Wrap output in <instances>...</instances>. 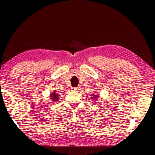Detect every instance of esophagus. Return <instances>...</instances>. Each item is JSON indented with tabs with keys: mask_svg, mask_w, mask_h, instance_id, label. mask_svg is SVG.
<instances>
[{
	"mask_svg": "<svg viewBox=\"0 0 155 155\" xmlns=\"http://www.w3.org/2000/svg\"><path fill=\"white\" fill-rule=\"evenodd\" d=\"M71 90H72V91H78V90H79V87H72Z\"/></svg>",
	"mask_w": 155,
	"mask_h": 155,
	"instance_id": "obj_1",
	"label": "esophagus"
}]
</instances>
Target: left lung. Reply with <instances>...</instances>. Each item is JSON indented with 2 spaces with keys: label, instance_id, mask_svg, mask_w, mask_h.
Returning a JSON list of instances; mask_svg holds the SVG:
<instances>
[{
  "label": "left lung",
  "instance_id": "1",
  "mask_svg": "<svg viewBox=\"0 0 155 155\" xmlns=\"http://www.w3.org/2000/svg\"><path fill=\"white\" fill-rule=\"evenodd\" d=\"M93 94V95L91 96V99H93L94 101V102H96V101L99 98V94L98 93H97L96 92H94Z\"/></svg>",
  "mask_w": 155,
  "mask_h": 155
}]
</instances>
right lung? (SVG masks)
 <instances>
[{
  "instance_id": "right-lung-1",
  "label": "right lung",
  "mask_w": 155,
  "mask_h": 155,
  "mask_svg": "<svg viewBox=\"0 0 155 155\" xmlns=\"http://www.w3.org/2000/svg\"><path fill=\"white\" fill-rule=\"evenodd\" d=\"M59 96H60L59 93H58L56 91V90L53 91V92L51 93L50 94V97L53 102L58 101L59 99Z\"/></svg>"
}]
</instances>
